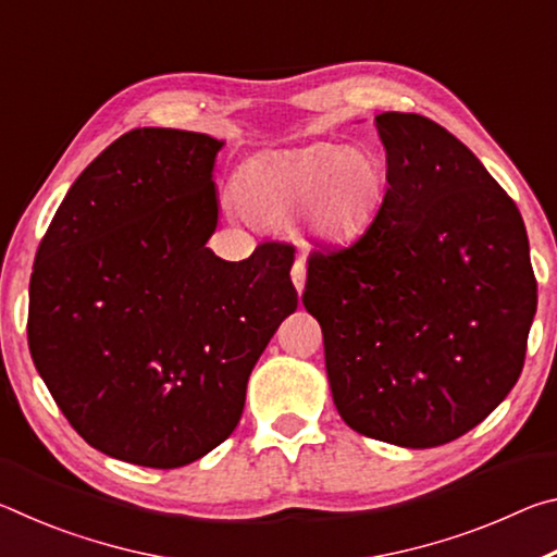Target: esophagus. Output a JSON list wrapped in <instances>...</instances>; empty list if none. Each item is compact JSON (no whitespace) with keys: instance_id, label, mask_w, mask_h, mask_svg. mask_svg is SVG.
I'll use <instances>...</instances> for the list:
<instances>
[{"instance_id":"34e87169","label":"esophagus","mask_w":557,"mask_h":557,"mask_svg":"<svg viewBox=\"0 0 557 557\" xmlns=\"http://www.w3.org/2000/svg\"><path fill=\"white\" fill-rule=\"evenodd\" d=\"M305 277H307L305 262L297 260L295 265H292V282H295V289L299 292V295H301V289H305Z\"/></svg>"}]
</instances>
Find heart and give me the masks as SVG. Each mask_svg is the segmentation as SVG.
Listing matches in <instances>:
<instances>
[{
  "label": "heart",
  "mask_w": 557,
  "mask_h": 557,
  "mask_svg": "<svg viewBox=\"0 0 557 557\" xmlns=\"http://www.w3.org/2000/svg\"><path fill=\"white\" fill-rule=\"evenodd\" d=\"M385 172L369 149L317 143L252 159L235 182L243 211L260 225H285L307 215L309 231L346 240L371 221Z\"/></svg>",
  "instance_id": "heart-1"
}]
</instances>
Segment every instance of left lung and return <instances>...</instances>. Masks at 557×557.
I'll use <instances>...</instances> for the list:
<instances>
[{
	"label": "left lung",
	"mask_w": 557,
	"mask_h": 557,
	"mask_svg": "<svg viewBox=\"0 0 557 557\" xmlns=\"http://www.w3.org/2000/svg\"><path fill=\"white\" fill-rule=\"evenodd\" d=\"M375 219L307 260L301 305L324 336L351 430L428 449L476 428L523 371L539 285L521 213L455 135L414 112L375 115Z\"/></svg>",
	"instance_id": "1"
}]
</instances>
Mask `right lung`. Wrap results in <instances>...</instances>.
<instances>
[{
    "label": "right lung",
    "instance_id": "obj_1",
    "mask_svg": "<svg viewBox=\"0 0 557 557\" xmlns=\"http://www.w3.org/2000/svg\"><path fill=\"white\" fill-rule=\"evenodd\" d=\"M223 143L143 127L69 188L36 250L29 351L73 430L129 465L176 469L238 425L252 366L297 309L295 248L228 262L213 166Z\"/></svg>",
    "mask_w": 557,
    "mask_h": 557
}]
</instances>
